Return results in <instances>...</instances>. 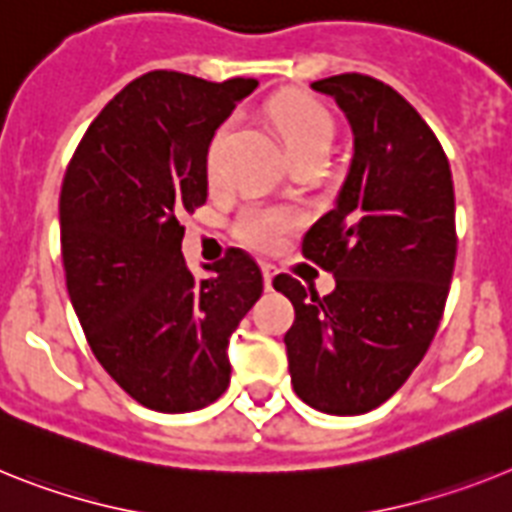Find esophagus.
<instances>
[{
	"mask_svg": "<svg viewBox=\"0 0 512 512\" xmlns=\"http://www.w3.org/2000/svg\"><path fill=\"white\" fill-rule=\"evenodd\" d=\"M273 278H276V268L273 265H263V281H265V289H273Z\"/></svg>",
	"mask_w": 512,
	"mask_h": 512,
	"instance_id": "1",
	"label": "esophagus"
}]
</instances>
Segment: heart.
Listing matches in <instances>:
<instances>
[{
    "label": "heart",
    "instance_id": "obj_1",
    "mask_svg": "<svg viewBox=\"0 0 512 512\" xmlns=\"http://www.w3.org/2000/svg\"><path fill=\"white\" fill-rule=\"evenodd\" d=\"M273 119L278 124L283 143L289 148L291 158L317 153V150H330L333 143V119L315 98L302 96V93H286V96L273 101ZM226 127L216 132L213 143L208 148V174H218V145H221ZM299 223V216L289 208H247L239 213L234 223V234L242 244L260 252H270L283 242Z\"/></svg>",
    "mask_w": 512,
    "mask_h": 512
}]
</instances>
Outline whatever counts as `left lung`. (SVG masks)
Instances as JSON below:
<instances>
[{"label":"left lung","mask_w":512,"mask_h":512,"mask_svg":"<svg viewBox=\"0 0 512 512\" xmlns=\"http://www.w3.org/2000/svg\"><path fill=\"white\" fill-rule=\"evenodd\" d=\"M312 88L354 135L336 205L302 242L336 289L317 296L291 276L273 286L294 304L283 336L294 393L322 414L356 416L388 401L435 338L458 247L453 176L435 132L390 85L349 72Z\"/></svg>","instance_id":"1"}]
</instances>
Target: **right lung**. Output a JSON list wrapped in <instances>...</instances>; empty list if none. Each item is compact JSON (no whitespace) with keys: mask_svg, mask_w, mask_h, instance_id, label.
<instances>
[{"mask_svg":"<svg viewBox=\"0 0 512 512\" xmlns=\"http://www.w3.org/2000/svg\"><path fill=\"white\" fill-rule=\"evenodd\" d=\"M252 77L208 83L156 70L93 119L59 195L67 291L101 367L161 414L197 411L229 388V338L263 294L242 249L203 265L182 255V218L208 197V148Z\"/></svg>","mask_w":512,"mask_h":512,"instance_id":"add662e5","label":"right lung"}]
</instances>
